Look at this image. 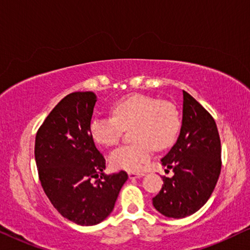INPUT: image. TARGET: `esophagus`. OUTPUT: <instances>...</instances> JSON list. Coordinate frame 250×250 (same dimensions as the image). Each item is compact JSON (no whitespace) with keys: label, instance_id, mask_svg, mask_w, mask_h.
<instances>
[{"label":"esophagus","instance_id":"esophagus-1","mask_svg":"<svg viewBox=\"0 0 250 250\" xmlns=\"http://www.w3.org/2000/svg\"><path fill=\"white\" fill-rule=\"evenodd\" d=\"M128 176H129V179H139V177L145 176V173L143 172H139V173L132 172V173H128Z\"/></svg>","mask_w":250,"mask_h":250}]
</instances>
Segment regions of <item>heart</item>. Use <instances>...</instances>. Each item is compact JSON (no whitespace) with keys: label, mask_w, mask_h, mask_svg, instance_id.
<instances>
[{"label":"heart","mask_w":250,"mask_h":250,"mask_svg":"<svg viewBox=\"0 0 250 250\" xmlns=\"http://www.w3.org/2000/svg\"><path fill=\"white\" fill-rule=\"evenodd\" d=\"M112 117H94L90 134L95 143L112 146L124 129H131V145L115 149L109 162L116 168L136 172L148 162L152 149L164 150L173 145L180 129L179 111L168 101L146 94H129L111 107Z\"/></svg>","instance_id":"1"}]
</instances>
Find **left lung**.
I'll return each mask as SVG.
<instances>
[{
	"instance_id": "8db88e82",
	"label": "left lung",
	"mask_w": 250,
	"mask_h": 250,
	"mask_svg": "<svg viewBox=\"0 0 250 250\" xmlns=\"http://www.w3.org/2000/svg\"><path fill=\"white\" fill-rule=\"evenodd\" d=\"M162 163L174 175L163 176L162 190L152 198L153 207L173 218L199 210L209 199L220 176L221 140L211 115L186 91L180 135Z\"/></svg>"
}]
</instances>
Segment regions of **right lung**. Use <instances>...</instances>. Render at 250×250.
I'll use <instances>...</instances> for the list:
<instances>
[{
	"instance_id": "obj_1",
	"label": "right lung",
	"mask_w": 250,
	"mask_h": 250,
	"mask_svg": "<svg viewBox=\"0 0 250 250\" xmlns=\"http://www.w3.org/2000/svg\"><path fill=\"white\" fill-rule=\"evenodd\" d=\"M95 102L93 92L66 95L41 125L35 139V160L44 192L64 218L78 225L104 221L128 179L124 170L104 174L105 159L90 134Z\"/></svg>"
}]
</instances>
